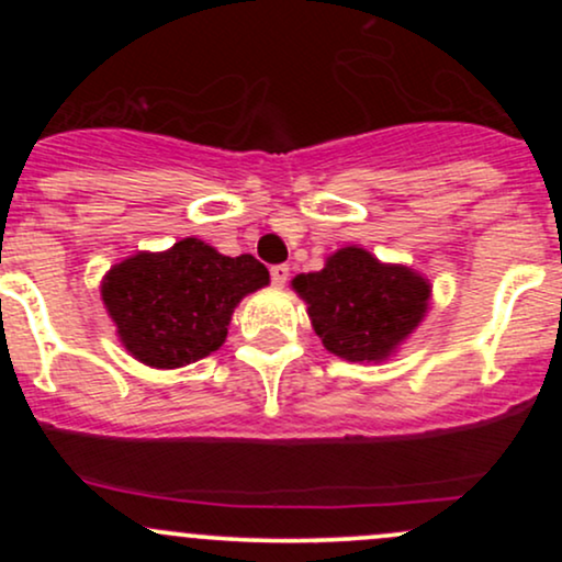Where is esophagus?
<instances>
[{"instance_id":"1","label":"esophagus","mask_w":562,"mask_h":562,"mask_svg":"<svg viewBox=\"0 0 562 562\" xmlns=\"http://www.w3.org/2000/svg\"><path fill=\"white\" fill-rule=\"evenodd\" d=\"M288 277H290V267H288V263H277V267H272V282H274L277 288L285 285Z\"/></svg>"}]
</instances>
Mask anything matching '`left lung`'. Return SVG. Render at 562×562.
<instances>
[{
	"label": "left lung",
	"mask_w": 562,
	"mask_h": 562,
	"mask_svg": "<svg viewBox=\"0 0 562 562\" xmlns=\"http://www.w3.org/2000/svg\"><path fill=\"white\" fill-rule=\"evenodd\" d=\"M314 333L348 362H383L428 312L430 282L402 263H380L364 248L335 250L322 272L299 274Z\"/></svg>",
	"instance_id": "left-lung-1"
}]
</instances>
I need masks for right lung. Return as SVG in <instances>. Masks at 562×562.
<instances>
[{"instance_id": "right-lung-1", "label": "right lung", "mask_w": 562, "mask_h": 562, "mask_svg": "<svg viewBox=\"0 0 562 562\" xmlns=\"http://www.w3.org/2000/svg\"><path fill=\"white\" fill-rule=\"evenodd\" d=\"M263 285L267 267L250 254L229 259L184 237L164 254L139 250L115 263L102 280V301L134 359L173 370L216 351L237 303Z\"/></svg>"}]
</instances>
